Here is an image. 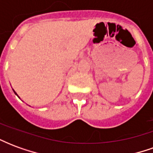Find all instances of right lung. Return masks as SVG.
<instances>
[{
	"mask_svg": "<svg viewBox=\"0 0 153 153\" xmlns=\"http://www.w3.org/2000/svg\"><path fill=\"white\" fill-rule=\"evenodd\" d=\"M13 91H14V93H15V95H16V96H18V94H17V93H15V90L13 89ZM18 97H19V96H18Z\"/></svg>",
	"mask_w": 153,
	"mask_h": 153,
	"instance_id": "right-lung-1",
	"label": "right lung"
}]
</instances>
